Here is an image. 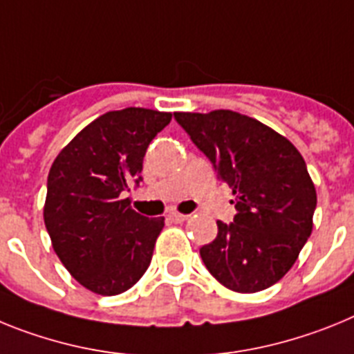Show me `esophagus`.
I'll return each mask as SVG.
<instances>
[{
    "label": "esophagus",
    "instance_id": "obj_1",
    "mask_svg": "<svg viewBox=\"0 0 354 354\" xmlns=\"http://www.w3.org/2000/svg\"><path fill=\"white\" fill-rule=\"evenodd\" d=\"M169 221H173V223H183V221H187V217L189 215L185 214H180V212H169Z\"/></svg>",
    "mask_w": 354,
    "mask_h": 354
}]
</instances>
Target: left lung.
<instances>
[{"label":"left lung","instance_id":"8db88e82","mask_svg":"<svg viewBox=\"0 0 354 354\" xmlns=\"http://www.w3.org/2000/svg\"><path fill=\"white\" fill-rule=\"evenodd\" d=\"M235 196L233 223L199 250L219 283L251 294L287 274L313 228L315 187L305 160L283 135L233 110L174 112Z\"/></svg>","mask_w":354,"mask_h":354}]
</instances>
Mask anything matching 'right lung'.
Instances as JSON below:
<instances>
[{"mask_svg":"<svg viewBox=\"0 0 354 354\" xmlns=\"http://www.w3.org/2000/svg\"><path fill=\"white\" fill-rule=\"evenodd\" d=\"M173 113L106 112L58 153L48 174L44 224L71 276L94 294L118 296L151 263L164 217L149 219L121 194L142 178L146 149Z\"/></svg>","mask_w":354,"mask_h":354,"instance_id":"1","label":"right lung"}]
</instances>
